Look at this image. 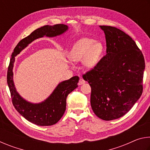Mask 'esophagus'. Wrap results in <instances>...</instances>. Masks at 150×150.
Here are the masks:
<instances>
[{"instance_id": "34e87169", "label": "esophagus", "mask_w": 150, "mask_h": 150, "mask_svg": "<svg viewBox=\"0 0 150 150\" xmlns=\"http://www.w3.org/2000/svg\"><path fill=\"white\" fill-rule=\"evenodd\" d=\"M85 83V81L83 79H82V78H81L80 79H79V85H83V84H84V83Z\"/></svg>"}]
</instances>
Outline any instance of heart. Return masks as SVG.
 Returning <instances> with one entry per match:
<instances>
[{
  "label": "heart",
  "instance_id": "b5f03b06",
  "mask_svg": "<svg viewBox=\"0 0 150 150\" xmlns=\"http://www.w3.org/2000/svg\"><path fill=\"white\" fill-rule=\"evenodd\" d=\"M103 50L104 46L100 42L83 38L73 45L69 57L75 62L83 60L85 67L87 69H92L97 65Z\"/></svg>",
  "mask_w": 150,
  "mask_h": 150
}]
</instances>
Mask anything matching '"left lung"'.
<instances>
[{"label":"left lung","instance_id":"8db88e82","mask_svg":"<svg viewBox=\"0 0 150 150\" xmlns=\"http://www.w3.org/2000/svg\"><path fill=\"white\" fill-rule=\"evenodd\" d=\"M105 34L106 54L83 75L91 87V105L104 120L122 117L143 91L145 61L130 36L115 27L100 26Z\"/></svg>","mask_w":150,"mask_h":150}]
</instances>
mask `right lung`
<instances>
[{"instance_id": "add662e5", "label": "right lung", "mask_w": 150, "mask_h": 150, "mask_svg": "<svg viewBox=\"0 0 150 150\" xmlns=\"http://www.w3.org/2000/svg\"><path fill=\"white\" fill-rule=\"evenodd\" d=\"M69 29L67 25L55 24L42 26L22 39L12 54L7 72V83L11 92L12 104L16 110L30 122L42 126L56 124L62 117L66 109V99L68 95L78 87V76L59 83L46 99L40 103L28 102L17 92L13 81V67L15 57L35 40L44 36L49 38L62 35Z\"/></svg>"}]
</instances>
